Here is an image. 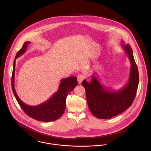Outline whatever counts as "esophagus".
Returning <instances> with one entry per match:
<instances>
[{"instance_id": "34e87169", "label": "esophagus", "mask_w": 151, "mask_h": 151, "mask_svg": "<svg viewBox=\"0 0 151 151\" xmlns=\"http://www.w3.org/2000/svg\"><path fill=\"white\" fill-rule=\"evenodd\" d=\"M84 78H85V77H84V76L83 74H78L77 76V80H78V84H81L83 82V81L84 79Z\"/></svg>"}]
</instances>
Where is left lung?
<instances>
[{"instance_id": "8db88e82", "label": "left lung", "mask_w": 151, "mask_h": 151, "mask_svg": "<svg viewBox=\"0 0 151 151\" xmlns=\"http://www.w3.org/2000/svg\"><path fill=\"white\" fill-rule=\"evenodd\" d=\"M122 46L127 54L131 63L129 78L127 84L117 91L111 90L100 83L98 77L92 76L90 82L83 81L89 110L98 119H108L123 112L132 105L139 83L138 70L129 44Z\"/></svg>"}]
</instances>
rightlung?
Instances as JSON below:
<instances>
[{
	"label": "right lung",
	"mask_w": 151,
	"mask_h": 151,
	"mask_svg": "<svg viewBox=\"0 0 151 151\" xmlns=\"http://www.w3.org/2000/svg\"><path fill=\"white\" fill-rule=\"evenodd\" d=\"M30 43L27 41L24 43L22 49L16 56L12 77V91L20 107L28 116L40 122H53L59 119L64 113L66 98L68 93L77 86V79L76 77L71 76L61 80L58 91L53 93L50 98L39 105L33 106L24 104L18 96L14 88L16 59L25 53L28 45Z\"/></svg>",
	"instance_id": "add662e5"
}]
</instances>
